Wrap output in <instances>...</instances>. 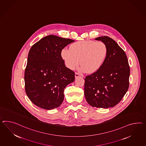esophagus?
Returning <instances> with one entry per match:
<instances>
[{
    "instance_id": "34e87169",
    "label": "esophagus",
    "mask_w": 146,
    "mask_h": 146,
    "mask_svg": "<svg viewBox=\"0 0 146 146\" xmlns=\"http://www.w3.org/2000/svg\"><path fill=\"white\" fill-rule=\"evenodd\" d=\"M79 77H80V75L78 72H76L75 73V78H78Z\"/></svg>"
}]
</instances>
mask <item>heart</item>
<instances>
[{
  "label": "heart",
  "instance_id": "obj_1",
  "mask_svg": "<svg viewBox=\"0 0 146 146\" xmlns=\"http://www.w3.org/2000/svg\"><path fill=\"white\" fill-rule=\"evenodd\" d=\"M108 53L107 45L103 42L87 40L72 43L69 49H62L61 55L66 66L70 69L77 67L80 60L82 70L93 74L102 67Z\"/></svg>",
  "mask_w": 146,
  "mask_h": 146
}]
</instances>
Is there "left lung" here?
<instances>
[{
    "label": "left lung",
    "instance_id": "1",
    "mask_svg": "<svg viewBox=\"0 0 146 146\" xmlns=\"http://www.w3.org/2000/svg\"><path fill=\"white\" fill-rule=\"evenodd\" d=\"M95 40L106 44L108 53L101 69L85 78V96L93 107L113 108L121 101L129 88L130 70L127 56L112 38L103 36Z\"/></svg>",
    "mask_w": 146,
    "mask_h": 146
}]
</instances>
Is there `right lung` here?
I'll return each instance as SVG.
<instances>
[{"label": "right lung", "instance_id": "1", "mask_svg": "<svg viewBox=\"0 0 146 146\" xmlns=\"http://www.w3.org/2000/svg\"><path fill=\"white\" fill-rule=\"evenodd\" d=\"M69 38L49 35L30 49L24 74L25 88L31 101L38 107L51 110L63 102L64 88L75 81V72L66 67L61 53Z\"/></svg>", "mask_w": 146, "mask_h": 146}]
</instances>
